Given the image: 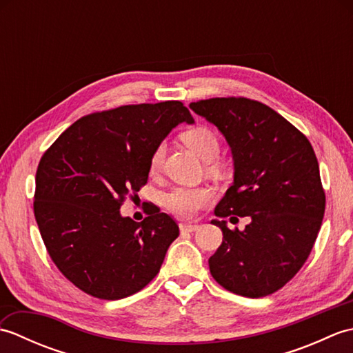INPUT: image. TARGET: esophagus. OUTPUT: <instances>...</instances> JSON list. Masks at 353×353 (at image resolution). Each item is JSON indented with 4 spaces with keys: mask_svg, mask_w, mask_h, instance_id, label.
Returning a JSON list of instances; mask_svg holds the SVG:
<instances>
[{
    "mask_svg": "<svg viewBox=\"0 0 353 353\" xmlns=\"http://www.w3.org/2000/svg\"><path fill=\"white\" fill-rule=\"evenodd\" d=\"M199 224H192V223H182L181 224V230L182 232H196L199 230Z\"/></svg>",
    "mask_w": 353,
    "mask_h": 353,
    "instance_id": "obj_1",
    "label": "esophagus"
}]
</instances>
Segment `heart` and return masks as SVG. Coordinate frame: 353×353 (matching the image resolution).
I'll list each match as a JSON object with an SVG mask.
<instances>
[{
    "label": "heart",
    "instance_id": "b5f03b06",
    "mask_svg": "<svg viewBox=\"0 0 353 353\" xmlns=\"http://www.w3.org/2000/svg\"><path fill=\"white\" fill-rule=\"evenodd\" d=\"M182 141L192 152H196L201 159L206 161L209 171L216 172L221 170V162L216 159L220 152V139L216 133L208 125H194L181 134ZM165 156V145L157 144L148 161V170L152 174L162 167ZM215 192L211 186H177L163 196V205L171 214L181 219H191L200 209L211 203Z\"/></svg>",
    "mask_w": 353,
    "mask_h": 353
}]
</instances>
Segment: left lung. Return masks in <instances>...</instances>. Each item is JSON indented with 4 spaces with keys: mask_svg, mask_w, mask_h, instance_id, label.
Wrapping results in <instances>:
<instances>
[{
    "mask_svg": "<svg viewBox=\"0 0 353 353\" xmlns=\"http://www.w3.org/2000/svg\"><path fill=\"white\" fill-rule=\"evenodd\" d=\"M190 108L219 127L235 165L234 185L214 211L223 243L209 258L211 274L239 296L273 294L303 267L323 221L326 196L311 142L276 110L245 97ZM228 216L251 223L229 230Z\"/></svg>",
    "mask_w": 353,
    "mask_h": 353,
    "instance_id": "8db88e82",
    "label": "left lung"
}]
</instances>
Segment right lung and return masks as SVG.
I'll return each mask as SVG.
<instances>
[{
    "label": "right lung",
    "mask_w": 353,
    "mask_h": 353,
    "mask_svg": "<svg viewBox=\"0 0 353 353\" xmlns=\"http://www.w3.org/2000/svg\"><path fill=\"white\" fill-rule=\"evenodd\" d=\"M183 121L194 118L182 101L125 104L81 117L42 154L34 219L51 261L86 294L118 301L159 273L176 220L152 206L137 223L119 208L147 183L154 147Z\"/></svg>",
    "instance_id": "right-lung-1"
}]
</instances>
